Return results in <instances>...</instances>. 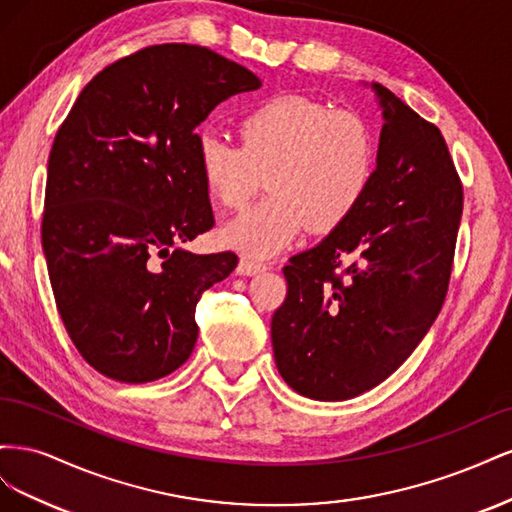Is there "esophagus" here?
Instances as JSON below:
<instances>
[{
	"mask_svg": "<svg viewBox=\"0 0 512 512\" xmlns=\"http://www.w3.org/2000/svg\"><path fill=\"white\" fill-rule=\"evenodd\" d=\"M260 271H265V265H260V262L250 260V258H241L239 265H237V273H239V275L252 277V275H256V273H260Z\"/></svg>",
	"mask_w": 512,
	"mask_h": 512,
	"instance_id": "1",
	"label": "esophagus"
}]
</instances>
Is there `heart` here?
Returning a JSON list of instances; mask_svg holds the SVG:
<instances>
[{
	"instance_id": "b5f03b06",
	"label": "heart",
	"mask_w": 512,
	"mask_h": 512,
	"mask_svg": "<svg viewBox=\"0 0 512 512\" xmlns=\"http://www.w3.org/2000/svg\"><path fill=\"white\" fill-rule=\"evenodd\" d=\"M239 147L205 134L198 175L215 205L239 211L265 177L262 203L222 228L230 250L267 258L286 250L303 230L329 235L361 207L378 173V136L348 108L299 94L262 100L237 123Z\"/></svg>"
}]
</instances>
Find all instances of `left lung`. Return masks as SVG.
I'll use <instances>...</instances> for the list:
<instances>
[{"label":"left lung","instance_id":"8db88e82","mask_svg":"<svg viewBox=\"0 0 512 512\" xmlns=\"http://www.w3.org/2000/svg\"><path fill=\"white\" fill-rule=\"evenodd\" d=\"M384 126L378 173L352 218L284 267L271 318L290 389L342 401L374 389L438 318L451 282L463 185L433 123L374 85Z\"/></svg>","mask_w":512,"mask_h":512}]
</instances>
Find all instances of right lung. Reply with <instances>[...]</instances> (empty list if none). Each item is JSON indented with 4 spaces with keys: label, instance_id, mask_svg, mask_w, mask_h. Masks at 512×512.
Listing matches in <instances>:
<instances>
[{
    "label": "right lung",
    "instance_id": "right-lung-1",
    "mask_svg": "<svg viewBox=\"0 0 512 512\" xmlns=\"http://www.w3.org/2000/svg\"><path fill=\"white\" fill-rule=\"evenodd\" d=\"M258 87L207 46L156 44L98 72L57 130L42 250L72 344L102 376L143 384L190 359L196 303L239 262L181 247L213 228L196 128Z\"/></svg>",
    "mask_w": 512,
    "mask_h": 512
}]
</instances>
